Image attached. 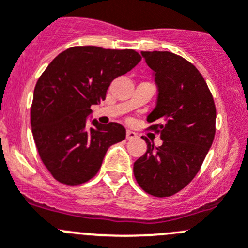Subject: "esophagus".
I'll list each match as a JSON object with an SVG mask.
<instances>
[{
    "mask_svg": "<svg viewBox=\"0 0 248 248\" xmlns=\"http://www.w3.org/2000/svg\"><path fill=\"white\" fill-rule=\"evenodd\" d=\"M136 133H134V131H131V130H128L126 131V139H128V140H131V139H135L136 138Z\"/></svg>",
    "mask_w": 248,
    "mask_h": 248,
    "instance_id": "obj_1",
    "label": "esophagus"
}]
</instances>
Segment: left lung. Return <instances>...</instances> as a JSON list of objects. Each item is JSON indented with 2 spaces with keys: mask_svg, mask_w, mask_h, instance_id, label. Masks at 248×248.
Here are the masks:
<instances>
[{
  "mask_svg": "<svg viewBox=\"0 0 248 248\" xmlns=\"http://www.w3.org/2000/svg\"><path fill=\"white\" fill-rule=\"evenodd\" d=\"M155 73L157 105L148 114L150 130L159 134L155 147L134 163V175L145 192L169 197L183 190L199 173L216 135L213 96L197 68L171 52H141Z\"/></svg>",
  "mask_w": 248,
  "mask_h": 248,
  "instance_id": "obj_1",
  "label": "left lung"
}]
</instances>
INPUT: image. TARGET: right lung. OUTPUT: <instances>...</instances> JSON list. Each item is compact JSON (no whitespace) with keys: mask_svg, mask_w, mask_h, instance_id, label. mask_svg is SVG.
Segmentation results:
<instances>
[{"mask_svg":"<svg viewBox=\"0 0 248 248\" xmlns=\"http://www.w3.org/2000/svg\"><path fill=\"white\" fill-rule=\"evenodd\" d=\"M141 61L134 49L74 46L57 56L35 85L30 109L32 136L42 163L65 185H80L97 174L108 147L125 139L118 123L87 128L91 106L106 98L115 78Z\"/></svg>","mask_w":248,"mask_h":248,"instance_id":"1","label":"right lung"}]
</instances>
